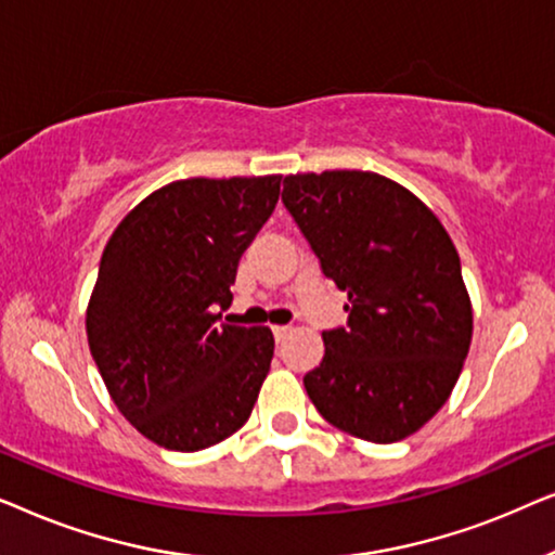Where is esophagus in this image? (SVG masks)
I'll return each mask as SVG.
<instances>
[{"label": "esophagus", "mask_w": 555, "mask_h": 555, "mask_svg": "<svg viewBox=\"0 0 555 555\" xmlns=\"http://www.w3.org/2000/svg\"><path fill=\"white\" fill-rule=\"evenodd\" d=\"M287 331H291V325H272V333H275V338H285Z\"/></svg>", "instance_id": "esophagus-1"}]
</instances>
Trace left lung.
I'll return each instance as SVG.
<instances>
[{"label":"left lung","instance_id":"left-lung-1","mask_svg":"<svg viewBox=\"0 0 555 555\" xmlns=\"http://www.w3.org/2000/svg\"><path fill=\"white\" fill-rule=\"evenodd\" d=\"M283 204L325 278L348 293L346 328L302 384L333 427L399 442L435 416L473 340L460 255L409 189L374 171L295 173Z\"/></svg>","mask_w":555,"mask_h":555}]
</instances>
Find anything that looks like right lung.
<instances>
[{
	"mask_svg": "<svg viewBox=\"0 0 555 555\" xmlns=\"http://www.w3.org/2000/svg\"><path fill=\"white\" fill-rule=\"evenodd\" d=\"M280 181H173L149 194L103 249L88 346L120 414L158 447L204 450L253 414L275 338L264 325L219 318Z\"/></svg>",
	"mask_w": 555,
	"mask_h": 555,
	"instance_id": "obj_1",
	"label": "right lung"
}]
</instances>
